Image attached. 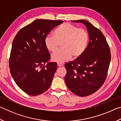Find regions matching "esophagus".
Instances as JSON below:
<instances>
[{
	"label": "esophagus",
	"instance_id": "esophagus-1",
	"mask_svg": "<svg viewBox=\"0 0 121 121\" xmlns=\"http://www.w3.org/2000/svg\"><path fill=\"white\" fill-rule=\"evenodd\" d=\"M57 65H58L59 67H61V66H62V65H63L62 64V63H61L60 62L57 63Z\"/></svg>",
	"mask_w": 121,
	"mask_h": 121
}]
</instances>
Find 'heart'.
Returning a JSON list of instances; mask_svg holds the SVG:
<instances>
[{
    "instance_id": "obj_1",
    "label": "heart",
    "mask_w": 121,
    "mask_h": 121,
    "mask_svg": "<svg viewBox=\"0 0 121 121\" xmlns=\"http://www.w3.org/2000/svg\"><path fill=\"white\" fill-rule=\"evenodd\" d=\"M89 40V34L84 29L65 23L55 30L54 36L46 37L45 45L49 51L54 52L61 43L62 49L53 53L52 59L55 62H63L72 56L73 58L81 56L87 48Z\"/></svg>"
}]
</instances>
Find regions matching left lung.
I'll list each match as a JSON object with an SVG mask.
<instances>
[{
	"mask_svg": "<svg viewBox=\"0 0 121 121\" xmlns=\"http://www.w3.org/2000/svg\"><path fill=\"white\" fill-rule=\"evenodd\" d=\"M72 21L85 24L90 42L81 56L65 63L67 73L65 81L73 93L85 97L95 92L105 82L111 54L105 37L99 29L86 20Z\"/></svg>",
	"mask_w": 121,
	"mask_h": 121,
	"instance_id": "8db88e82",
	"label": "left lung"
}]
</instances>
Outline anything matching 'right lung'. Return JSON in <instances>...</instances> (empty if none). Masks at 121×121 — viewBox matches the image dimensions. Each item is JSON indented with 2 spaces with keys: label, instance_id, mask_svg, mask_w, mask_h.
<instances>
[{
  "label": "right lung",
  "instance_id": "add662e5",
  "mask_svg": "<svg viewBox=\"0 0 121 121\" xmlns=\"http://www.w3.org/2000/svg\"><path fill=\"white\" fill-rule=\"evenodd\" d=\"M62 20L38 19L22 28L14 38L9 60L10 72L17 85L29 95L36 96L48 90L57 69L48 62L50 54L45 39Z\"/></svg>",
  "mask_w": 121,
  "mask_h": 121
}]
</instances>
